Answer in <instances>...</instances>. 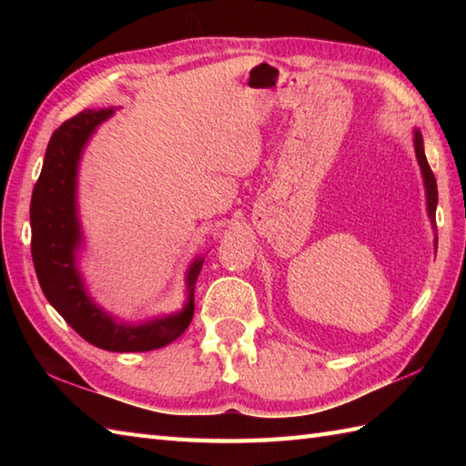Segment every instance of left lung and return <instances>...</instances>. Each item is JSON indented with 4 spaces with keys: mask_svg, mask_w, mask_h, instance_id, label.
I'll list each match as a JSON object with an SVG mask.
<instances>
[{
    "mask_svg": "<svg viewBox=\"0 0 466 466\" xmlns=\"http://www.w3.org/2000/svg\"><path fill=\"white\" fill-rule=\"evenodd\" d=\"M412 144H414V154H417V162L420 166L422 182H424V196H427V214L431 218V224H434V214H437V202H439V192H437V180H434V174L427 162V156H424V146H422V134L420 130L414 127L412 130ZM434 252H437V240H434Z\"/></svg>",
    "mask_w": 466,
    "mask_h": 466,
    "instance_id": "1",
    "label": "left lung"
}]
</instances>
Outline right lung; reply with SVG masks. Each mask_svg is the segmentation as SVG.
Here are the masks:
<instances>
[{"label": "right lung", "mask_w": 466, "mask_h": 466, "mask_svg": "<svg viewBox=\"0 0 466 466\" xmlns=\"http://www.w3.org/2000/svg\"><path fill=\"white\" fill-rule=\"evenodd\" d=\"M114 112V107L87 110L54 132L29 206L32 258L47 302L84 340L110 352H147L180 339L192 322L194 289L204 256L194 258L186 270V302L170 314L126 322L96 304L87 292L80 272L84 230L77 214V174L87 142Z\"/></svg>", "instance_id": "add662e5"}]
</instances>
